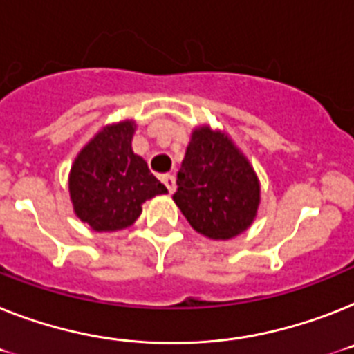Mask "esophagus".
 Instances as JSON below:
<instances>
[{
    "instance_id": "34e87169",
    "label": "esophagus",
    "mask_w": 354,
    "mask_h": 354,
    "mask_svg": "<svg viewBox=\"0 0 354 354\" xmlns=\"http://www.w3.org/2000/svg\"><path fill=\"white\" fill-rule=\"evenodd\" d=\"M162 182L163 185L167 187L169 192H174V189H176V178H174V174H163Z\"/></svg>"
}]
</instances>
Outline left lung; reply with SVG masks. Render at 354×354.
I'll list each match as a JSON object with an SVG mask.
<instances>
[{
  "instance_id": "left-lung-1",
  "label": "left lung",
  "mask_w": 354,
  "mask_h": 354,
  "mask_svg": "<svg viewBox=\"0 0 354 354\" xmlns=\"http://www.w3.org/2000/svg\"><path fill=\"white\" fill-rule=\"evenodd\" d=\"M172 200L196 232L227 241L250 228L261 205L252 163L221 129H192Z\"/></svg>"
}]
</instances>
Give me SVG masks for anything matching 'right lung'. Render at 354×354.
<instances>
[{"label": "right lung", "instance_id": "right-lung-1", "mask_svg": "<svg viewBox=\"0 0 354 354\" xmlns=\"http://www.w3.org/2000/svg\"><path fill=\"white\" fill-rule=\"evenodd\" d=\"M135 129L129 118L104 126L71 163L68 191L73 212L95 232L131 227L145 201L167 192L147 162L133 153Z\"/></svg>", "mask_w": 354, "mask_h": 354}]
</instances>
